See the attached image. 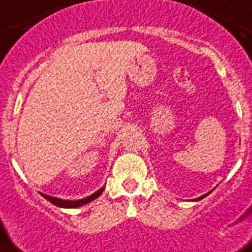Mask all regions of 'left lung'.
I'll list each match as a JSON object with an SVG mask.
<instances>
[{"label":"left lung","instance_id":"left-lung-1","mask_svg":"<svg viewBox=\"0 0 252 252\" xmlns=\"http://www.w3.org/2000/svg\"><path fill=\"white\" fill-rule=\"evenodd\" d=\"M205 196H206V194H205ZM205 196H202V197H198V198H196V200H201V198H204Z\"/></svg>","mask_w":252,"mask_h":252}]
</instances>
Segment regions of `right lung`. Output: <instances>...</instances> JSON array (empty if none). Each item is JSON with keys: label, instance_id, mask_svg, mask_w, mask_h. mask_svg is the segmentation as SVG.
<instances>
[{"label": "right lung", "instance_id": "1", "mask_svg": "<svg viewBox=\"0 0 252 252\" xmlns=\"http://www.w3.org/2000/svg\"><path fill=\"white\" fill-rule=\"evenodd\" d=\"M103 192V188L98 189L97 192H94V194H91L88 197L82 198V200H77V201H67V200H61V198L56 197H51V196H47V194H43V197L46 200L51 202V204L56 205V206H60V208H78V206H82V205H86L88 202L94 201V198H97Z\"/></svg>", "mask_w": 252, "mask_h": 252}]
</instances>
